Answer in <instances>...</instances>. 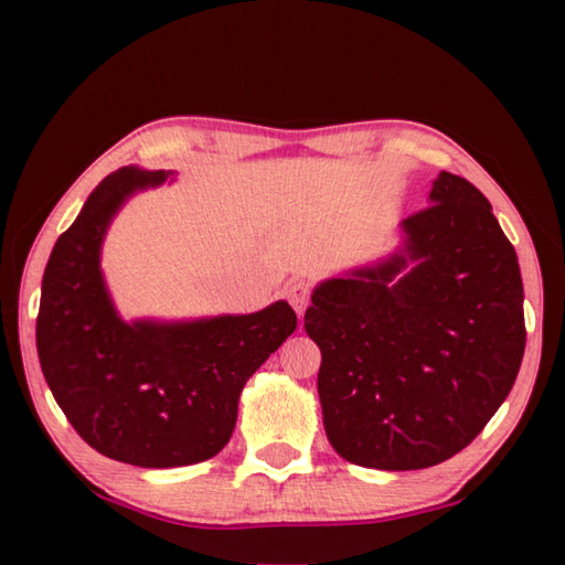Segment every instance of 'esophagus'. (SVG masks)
I'll return each instance as SVG.
<instances>
[{"instance_id": "esophagus-1", "label": "esophagus", "mask_w": 565, "mask_h": 565, "mask_svg": "<svg viewBox=\"0 0 565 565\" xmlns=\"http://www.w3.org/2000/svg\"><path fill=\"white\" fill-rule=\"evenodd\" d=\"M286 299H289V303L294 306V311L301 313L306 311V306H309V299H311V286L306 281H291L289 286H286Z\"/></svg>"}]
</instances>
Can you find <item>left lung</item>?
Here are the masks:
<instances>
[{
    "label": "left lung",
    "instance_id": "8db88e82",
    "mask_svg": "<svg viewBox=\"0 0 565 565\" xmlns=\"http://www.w3.org/2000/svg\"><path fill=\"white\" fill-rule=\"evenodd\" d=\"M303 329L321 349L333 451L379 471L436 466L483 431L519 376V256L489 199L441 171L396 252L321 281Z\"/></svg>",
    "mask_w": 565,
    "mask_h": 565
}]
</instances>
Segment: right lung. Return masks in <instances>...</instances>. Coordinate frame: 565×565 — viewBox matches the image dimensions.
Listing matches in <instances>:
<instances>
[{"mask_svg": "<svg viewBox=\"0 0 565 565\" xmlns=\"http://www.w3.org/2000/svg\"><path fill=\"white\" fill-rule=\"evenodd\" d=\"M169 177L174 171L121 167L102 179L56 238L36 317L42 374L76 434L141 468L189 466L222 451L244 384L296 329L286 301L186 321L119 317L102 274L104 236L137 191Z\"/></svg>", "mask_w": 565, "mask_h": 565, "instance_id": "obj_1", "label": "right lung"}]
</instances>
